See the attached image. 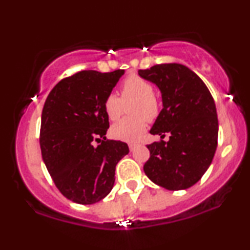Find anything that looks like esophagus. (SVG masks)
<instances>
[{
	"instance_id": "34e87169",
	"label": "esophagus",
	"mask_w": 250,
	"mask_h": 250,
	"mask_svg": "<svg viewBox=\"0 0 250 250\" xmlns=\"http://www.w3.org/2000/svg\"><path fill=\"white\" fill-rule=\"evenodd\" d=\"M128 146H129V150H130V151H133L134 149L136 148V145H135V143H129Z\"/></svg>"
}]
</instances>
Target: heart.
Here are the masks:
<instances>
[{"label":"heart","instance_id":"obj_1","mask_svg":"<svg viewBox=\"0 0 250 250\" xmlns=\"http://www.w3.org/2000/svg\"><path fill=\"white\" fill-rule=\"evenodd\" d=\"M153 90V85L147 80L130 75L121 85V99L115 94H109L105 97L103 109L111 121H115L122 115L123 103L135 102L130 107V115L133 117L120 120L111 125V137L125 142H135L142 136L147 127V120L153 121L159 114V103Z\"/></svg>","mask_w":250,"mask_h":250}]
</instances>
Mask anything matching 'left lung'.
Here are the masks:
<instances>
[{
	"label": "left lung",
	"mask_w": 250,
	"mask_h": 250,
	"mask_svg": "<svg viewBox=\"0 0 250 250\" xmlns=\"http://www.w3.org/2000/svg\"><path fill=\"white\" fill-rule=\"evenodd\" d=\"M161 91L162 110L150 129L169 141L148 145L150 157L143 170L155 185L168 190L187 189L210 166L217 147L219 122L210 91L193 70L179 63L139 70Z\"/></svg>",
	"instance_id": "8db88e82"
}]
</instances>
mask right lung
I'll list each match as a JSON object with an SVG mask.
<instances>
[{
  "label": "right lung",
  "instance_id": "1",
  "mask_svg": "<svg viewBox=\"0 0 250 250\" xmlns=\"http://www.w3.org/2000/svg\"><path fill=\"white\" fill-rule=\"evenodd\" d=\"M125 70H82L60 81L44 102L40 146L57 189L80 205L104 199L114 187L115 168L128 145L107 140L103 102ZM94 141L102 143L95 147Z\"/></svg>",
  "mask_w": 250,
  "mask_h": 250
}]
</instances>
